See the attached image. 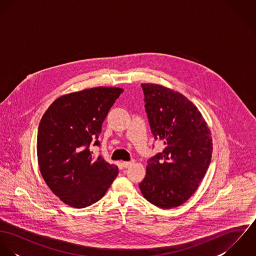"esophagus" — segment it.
<instances>
[{
  "label": "esophagus",
  "instance_id": "1",
  "mask_svg": "<svg viewBox=\"0 0 256 256\" xmlns=\"http://www.w3.org/2000/svg\"><path fill=\"white\" fill-rule=\"evenodd\" d=\"M133 164H134V160H132V162H122V166L125 168H129L130 166H132Z\"/></svg>",
  "mask_w": 256,
  "mask_h": 256
}]
</instances>
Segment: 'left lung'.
Segmentation results:
<instances>
[{
	"label": "left lung",
	"instance_id": "left-lung-1",
	"mask_svg": "<svg viewBox=\"0 0 256 256\" xmlns=\"http://www.w3.org/2000/svg\"><path fill=\"white\" fill-rule=\"evenodd\" d=\"M142 88L150 131L166 148L148 160L139 187L156 207H178L194 194L209 168L211 132L200 111L182 94L156 84H142Z\"/></svg>",
	"mask_w": 256,
	"mask_h": 256
}]
</instances>
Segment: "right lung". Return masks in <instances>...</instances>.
I'll use <instances>...</instances> for the list:
<instances>
[{
	"instance_id": "add662e5",
	"label": "right lung",
	"mask_w": 256,
	"mask_h": 256,
	"mask_svg": "<svg viewBox=\"0 0 256 256\" xmlns=\"http://www.w3.org/2000/svg\"><path fill=\"white\" fill-rule=\"evenodd\" d=\"M124 90L98 86L58 98L43 114L37 133V158L43 180L65 204L84 208L100 200L118 174L115 164L94 158L90 145Z\"/></svg>"
}]
</instances>
